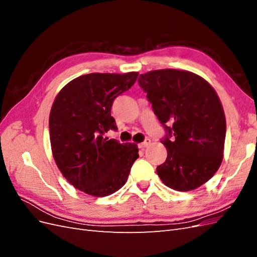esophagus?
<instances>
[{"mask_svg": "<svg viewBox=\"0 0 257 257\" xmlns=\"http://www.w3.org/2000/svg\"><path fill=\"white\" fill-rule=\"evenodd\" d=\"M150 143H151L150 139H146V141H145L144 143H142V144H139V145H138V148H139V149H145V148H147L148 146L150 145Z\"/></svg>", "mask_w": 257, "mask_h": 257, "instance_id": "esophagus-1", "label": "esophagus"}]
</instances>
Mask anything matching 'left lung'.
<instances>
[{"label":"left lung","instance_id":"obj_1","mask_svg":"<svg viewBox=\"0 0 257 257\" xmlns=\"http://www.w3.org/2000/svg\"><path fill=\"white\" fill-rule=\"evenodd\" d=\"M138 83L167 133L161 141L167 159L157 167L160 179L176 191L199 188L223 160L226 120L216 92L200 76L179 69L142 74Z\"/></svg>","mask_w":257,"mask_h":257}]
</instances>
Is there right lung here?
<instances>
[{
	"label": "right lung",
	"instance_id": "1",
	"mask_svg": "<svg viewBox=\"0 0 257 257\" xmlns=\"http://www.w3.org/2000/svg\"><path fill=\"white\" fill-rule=\"evenodd\" d=\"M138 73L82 75L68 82L52 104L49 116L53 159L66 180L92 196L113 194L125 184L138 159L135 144L105 137L116 130L110 110Z\"/></svg>",
	"mask_w": 257,
	"mask_h": 257
}]
</instances>
